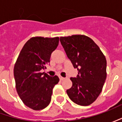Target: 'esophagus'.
I'll list each match as a JSON object with an SVG mask.
<instances>
[{
	"label": "esophagus",
	"instance_id": "1",
	"mask_svg": "<svg viewBox=\"0 0 122 122\" xmlns=\"http://www.w3.org/2000/svg\"><path fill=\"white\" fill-rule=\"evenodd\" d=\"M60 79L61 80V81H63L65 79V78L64 77H61V76H60Z\"/></svg>",
	"mask_w": 122,
	"mask_h": 122
}]
</instances>
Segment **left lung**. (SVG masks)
Masks as SVG:
<instances>
[{"label": "left lung", "mask_w": 122, "mask_h": 122, "mask_svg": "<svg viewBox=\"0 0 122 122\" xmlns=\"http://www.w3.org/2000/svg\"><path fill=\"white\" fill-rule=\"evenodd\" d=\"M60 40L74 68L78 71L77 77L71 78L73 86L66 93L75 103L90 105L98 97L105 82V56L94 41L86 35L61 36Z\"/></svg>", "instance_id": "8db88e82"}]
</instances>
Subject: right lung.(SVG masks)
<instances>
[{
    "label": "right lung",
    "mask_w": 122,
    "mask_h": 122,
    "mask_svg": "<svg viewBox=\"0 0 122 122\" xmlns=\"http://www.w3.org/2000/svg\"><path fill=\"white\" fill-rule=\"evenodd\" d=\"M59 37H32L26 42L17 59L13 74L15 87L24 104L35 111L43 109L51 102L53 88L59 82L55 75L41 73L57 48Z\"/></svg>",
    "instance_id": "add662e5"
}]
</instances>
